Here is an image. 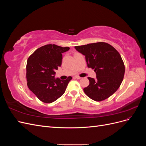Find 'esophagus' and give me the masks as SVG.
Instances as JSON below:
<instances>
[{
    "mask_svg": "<svg viewBox=\"0 0 146 146\" xmlns=\"http://www.w3.org/2000/svg\"><path fill=\"white\" fill-rule=\"evenodd\" d=\"M75 78H77V79H80V78H82L80 77H79V76H75L74 77Z\"/></svg>",
    "mask_w": 146,
    "mask_h": 146,
    "instance_id": "obj_1",
    "label": "esophagus"
}]
</instances>
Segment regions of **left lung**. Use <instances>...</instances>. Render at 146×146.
<instances>
[{"label":"left lung","mask_w":146,"mask_h":146,"mask_svg":"<svg viewBox=\"0 0 146 146\" xmlns=\"http://www.w3.org/2000/svg\"><path fill=\"white\" fill-rule=\"evenodd\" d=\"M85 56L88 68L94 69L96 78L88 77L90 85L85 93L95 101L108 98L120 86L125 73V66L119 53L108 43L99 42L76 46Z\"/></svg>","instance_id":"left-lung-1"}]
</instances>
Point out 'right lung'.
Returning <instances> with one entry per match:
<instances>
[{
	"label": "right lung",
	"mask_w": 146,
	"mask_h": 146,
	"mask_svg": "<svg viewBox=\"0 0 146 146\" xmlns=\"http://www.w3.org/2000/svg\"><path fill=\"white\" fill-rule=\"evenodd\" d=\"M69 48L47 44L38 48L27 60V86L42 102L52 103L60 98L72 79L70 76L65 80L55 78V70L62 63V54Z\"/></svg>",
	"instance_id": "obj_1"
}]
</instances>
